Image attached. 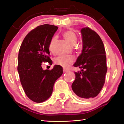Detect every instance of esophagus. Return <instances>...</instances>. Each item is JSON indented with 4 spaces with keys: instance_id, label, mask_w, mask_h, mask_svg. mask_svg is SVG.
Masks as SVG:
<instances>
[{
    "instance_id": "34e87169",
    "label": "esophagus",
    "mask_w": 124,
    "mask_h": 124,
    "mask_svg": "<svg viewBox=\"0 0 124 124\" xmlns=\"http://www.w3.org/2000/svg\"><path fill=\"white\" fill-rule=\"evenodd\" d=\"M68 70H67V69H63V72L64 73H65V72H68Z\"/></svg>"
}]
</instances>
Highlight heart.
Wrapping results in <instances>:
<instances>
[{"label": "heart", "mask_w": 124, "mask_h": 124, "mask_svg": "<svg viewBox=\"0 0 124 124\" xmlns=\"http://www.w3.org/2000/svg\"><path fill=\"white\" fill-rule=\"evenodd\" d=\"M64 37L67 42L72 46H74V48L77 50L79 49V46L77 45L78 41V37L76 34L72 30H67L63 34ZM57 37L54 36L50 40L49 43V50L54 53L55 52V45ZM74 57L72 56L60 55L54 59V63L56 65L62 66V67L67 68L74 62Z\"/></svg>", "instance_id": "heart-1"}]
</instances>
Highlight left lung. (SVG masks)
I'll return each mask as SVG.
<instances>
[{
	"mask_svg": "<svg viewBox=\"0 0 124 124\" xmlns=\"http://www.w3.org/2000/svg\"><path fill=\"white\" fill-rule=\"evenodd\" d=\"M81 31L83 50L74 67L82 70L75 72L72 89L79 97L90 99L97 96L104 85L107 71L106 51L102 40L94 30L86 27Z\"/></svg>",
	"mask_w": 124,
	"mask_h": 124,
	"instance_id": "8db88e82",
	"label": "left lung"
}]
</instances>
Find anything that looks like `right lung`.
<instances>
[{"mask_svg": "<svg viewBox=\"0 0 124 124\" xmlns=\"http://www.w3.org/2000/svg\"><path fill=\"white\" fill-rule=\"evenodd\" d=\"M57 26L45 24L31 30L23 39L18 56L17 70L26 96L32 101L41 103L51 96L54 85L62 74L61 66L44 70L43 62L52 64L49 43Z\"/></svg>", "mask_w": 124, "mask_h": 124, "instance_id": "1", "label": "right lung"}]
</instances>
